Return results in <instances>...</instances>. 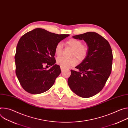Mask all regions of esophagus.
<instances>
[{
	"instance_id": "esophagus-1",
	"label": "esophagus",
	"mask_w": 128,
	"mask_h": 128,
	"mask_svg": "<svg viewBox=\"0 0 128 128\" xmlns=\"http://www.w3.org/2000/svg\"><path fill=\"white\" fill-rule=\"evenodd\" d=\"M64 69H65V68H64V67H62V66H61V70L62 71H63V70H64Z\"/></svg>"
}]
</instances>
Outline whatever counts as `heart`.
Listing matches in <instances>:
<instances>
[{
    "label": "heart",
    "mask_w": 128,
    "mask_h": 128,
    "mask_svg": "<svg viewBox=\"0 0 128 128\" xmlns=\"http://www.w3.org/2000/svg\"><path fill=\"white\" fill-rule=\"evenodd\" d=\"M66 44L73 49L71 53V57H76L79 61L84 60L88 53V48L85 45H82V42L78 40L70 39L66 42ZM63 51V45L62 42L57 44L54 49V52L58 56H61ZM74 57L66 58L65 57L59 58L57 63L63 67H70L76 65L77 61Z\"/></svg>",
    "instance_id": "1"
}]
</instances>
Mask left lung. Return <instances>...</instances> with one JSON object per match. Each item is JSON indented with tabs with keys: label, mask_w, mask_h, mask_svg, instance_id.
I'll return each mask as SVG.
<instances>
[{
	"label": "left lung",
	"mask_w": 128,
	"mask_h": 128,
	"mask_svg": "<svg viewBox=\"0 0 128 128\" xmlns=\"http://www.w3.org/2000/svg\"><path fill=\"white\" fill-rule=\"evenodd\" d=\"M72 37L86 42L88 53L76 67L78 71L71 70L68 84L77 95L91 97L102 90L110 75L113 59L112 48L108 41L96 32H88Z\"/></svg>",
	"instance_id": "left-lung-1"
}]
</instances>
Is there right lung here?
<instances>
[{
	"mask_svg": "<svg viewBox=\"0 0 128 128\" xmlns=\"http://www.w3.org/2000/svg\"><path fill=\"white\" fill-rule=\"evenodd\" d=\"M69 34H57L36 28L20 38L15 54L16 74L22 88L32 94L44 93L54 84L61 74L54 63L56 46ZM44 64L52 66L48 70Z\"/></svg>",
	"mask_w": 128,
	"mask_h": 128,
	"instance_id": "1",
	"label": "right lung"
}]
</instances>
